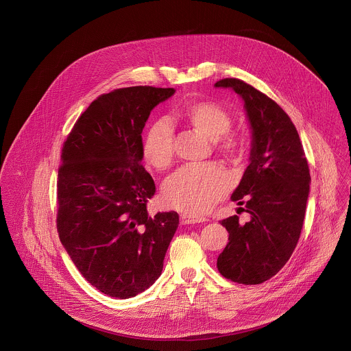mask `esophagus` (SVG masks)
Here are the masks:
<instances>
[{
	"instance_id": "esophagus-1",
	"label": "esophagus",
	"mask_w": 351,
	"mask_h": 351,
	"mask_svg": "<svg viewBox=\"0 0 351 351\" xmlns=\"http://www.w3.org/2000/svg\"><path fill=\"white\" fill-rule=\"evenodd\" d=\"M206 221H208L206 217H202V215H198V214H190V213L180 214V222L183 225H187V223H204Z\"/></svg>"
}]
</instances>
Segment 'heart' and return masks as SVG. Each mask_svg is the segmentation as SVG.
Listing matches in <instances>:
<instances>
[{"mask_svg":"<svg viewBox=\"0 0 351 351\" xmlns=\"http://www.w3.org/2000/svg\"><path fill=\"white\" fill-rule=\"evenodd\" d=\"M183 119L198 133L214 141V149L228 157L239 158L247 149L243 136L229 132L230 114L217 103L197 101L184 107ZM142 156L156 171L168 169L175 158L173 132L168 122L157 121L142 142ZM230 189V178L217 164L186 167L176 172L164 186L169 205L186 213H204L219 202Z\"/></svg>","mask_w":351,"mask_h":351,"instance_id":"heart-1","label":"heart"}]
</instances>
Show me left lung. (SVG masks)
<instances>
[{
  "instance_id": "left-lung-1",
  "label": "left lung",
  "mask_w": 351,
  "mask_h": 351,
  "mask_svg": "<svg viewBox=\"0 0 351 351\" xmlns=\"http://www.w3.org/2000/svg\"><path fill=\"white\" fill-rule=\"evenodd\" d=\"M215 86L232 88L244 99L252 128L251 162L232 195L251 219L244 225L237 215L221 221L229 243L217 269L226 280L258 285L280 271L298 243L309 167L295 126L273 99L239 78H222Z\"/></svg>"
}]
</instances>
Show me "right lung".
<instances>
[{"instance_id": "right-lung-1", "label": "right lung", "mask_w": 351, "mask_h": 351, "mask_svg": "<svg viewBox=\"0 0 351 351\" xmlns=\"http://www.w3.org/2000/svg\"><path fill=\"white\" fill-rule=\"evenodd\" d=\"M173 92L145 85L103 93L62 146L57 230L82 277L111 297L130 298L154 283L179 225L176 211L149 215L156 186L141 164L145 122Z\"/></svg>"}]
</instances>
